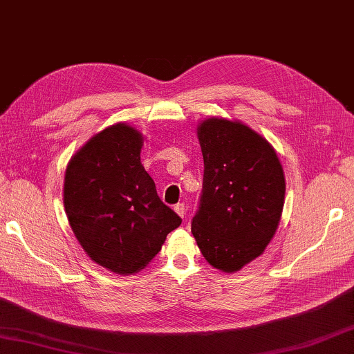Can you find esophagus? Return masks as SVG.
Returning a JSON list of instances; mask_svg holds the SVG:
<instances>
[{
  "label": "esophagus",
  "mask_w": 354,
  "mask_h": 354,
  "mask_svg": "<svg viewBox=\"0 0 354 354\" xmlns=\"http://www.w3.org/2000/svg\"><path fill=\"white\" fill-rule=\"evenodd\" d=\"M175 211H176V214L179 217H184L185 216V205L184 203H176L175 205Z\"/></svg>",
  "instance_id": "esophagus-1"
}]
</instances>
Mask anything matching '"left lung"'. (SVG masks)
Listing matches in <instances>:
<instances>
[{
  "label": "left lung",
  "mask_w": 354,
  "mask_h": 354,
  "mask_svg": "<svg viewBox=\"0 0 354 354\" xmlns=\"http://www.w3.org/2000/svg\"><path fill=\"white\" fill-rule=\"evenodd\" d=\"M203 183L192 232L209 264L234 273L266 250L282 216L285 178L266 138L240 122L197 128Z\"/></svg>",
  "instance_id": "1"
}]
</instances>
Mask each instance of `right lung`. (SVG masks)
<instances>
[{
    "mask_svg": "<svg viewBox=\"0 0 354 354\" xmlns=\"http://www.w3.org/2000/svg\"><path fill=\"white\" fill-rule=\"evenodd\" d=\"M142 145V134L125 123L105 128L73 155L64 176V209L77 240L96 264L119 274L145 268L183 221L140 162Z\"/></svg>",
    "mask_w": 354,
    "mask_h": 354,
    "instance_id": "add662e5",
    "label": "right lung"
}]
</instances>
